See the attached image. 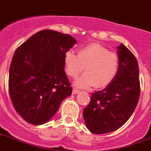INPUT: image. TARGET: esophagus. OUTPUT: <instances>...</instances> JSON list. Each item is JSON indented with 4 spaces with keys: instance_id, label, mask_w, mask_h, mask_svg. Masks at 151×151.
Listing matches in <instances>:
<instances>
[{
    "instance_id": "1",
    "label": "esophagus",
    "mask_w": 151,
    "mask_h": 151,
    "mask_svg": "<svg viewBox=\"0 0 151 151\" xmlns=\"http://www.w3.org/2000/svg\"><path fill=\"white\" fill-rule=\"evenodd\" d=\"M79 93H80V91L78 90V89H76V88H73V95Z\"/></svg>"
}]
</instances>
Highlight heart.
<instances>
[{
  "label": "heart",
  "mask_w": 151,
  "mask_h": 151,
  "mask_svg": "<svg viewBox=\"0 0 151 151\" xmlns=\"http://www.w3.org/2000/svg\"><path fill=\"white\" fill-rule=\"evenodd\" d=\"M65 72L77 78L84 70L86 73L74 82L78 88L106 87L112 82L119 70V57L103 45L93 42L81 48L78 55L67 51L64 56Z\"/></svg>",
  "instance_id": "1"
}]
</instances>
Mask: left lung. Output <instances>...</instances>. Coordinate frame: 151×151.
<instances>
[{
	"instance_id": "1",
	"label": "left lung",
	"mask_w": 151,
	"mask_h": 151,
	"mask_svg": "<svg viewBox=\"0 0 151 151\" xmlns=\"http://www.w3.org/2000/svg\"><path fill=\"white\" fill-rule=\"evenodd\" d=\"M119 70L110 85L92 94L84 109L86 127L94 134L119 129L134 111L140 94L139 70L136 58L123 43L117 47Z\"/></svg>"
}]
</instances>
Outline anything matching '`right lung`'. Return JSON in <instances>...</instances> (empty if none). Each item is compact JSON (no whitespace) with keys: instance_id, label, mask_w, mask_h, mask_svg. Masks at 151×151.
Returning a JSON list of instances; mask_svg holds the SVG:
<instances>
[{"instance_id":"right-lung-1","label":"right lung","mask_w":151,"mask_h":151,"mask_svg":"<svg viewBox=\"0 0 151 151\" xmlns=\"http://www.w3.org/2000/svg\"><path fill=\"white\" fill-rule=\"evenodd\" d=\"M76 42L70 35L42 30L15 51L9 69V94L25 121L34 125L47 123L71 95L64 56Z\"/></svg>"}]
</instances>
